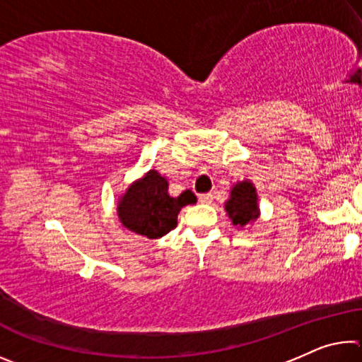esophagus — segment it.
<instances>
[{"label": "esophagus", "instance_id": "obj_1", "mask_svg": "<svg viewBox=\"0 0 362 362\" xmlns=\"http://www.w3.org/2000/svg\"><path fill=\"white\" fill-rule=\"evenodd\" d=\"M199 201L203 204H211L212 201H214V194L212 193H204V194H201L199 196Z\"/></svg>", "mask_w": 362, "mask_h": 362}]
</instances>
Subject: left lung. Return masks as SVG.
<instances>
[{
	"label": "left lung",
	"instance_id": "8db88e82",
	"mask_svg": "<svg viewBox=\"0 0 362 362\" xmlns=\"http://www.w3.org/2000/svg\"><path fill=\"white\" fill-rule=\"evenodd\" d=\"M225 209L235 226H246L254 222L259 216V206H257V193L252 183L247 180L236 183Z\"/></svg>",
	"mask_w": 362,
	"mask_h": 362
}]
</instances>
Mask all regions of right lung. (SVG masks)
<instances>
[{
    "label": "right lung",
    "mask_w": 362,
    "mask_h": 362,
    "mask_svg": "<svg viewBox=\"0 0 362 362\" xmlns=\"http://www.w3.org/2000/svg\"><path fill=\"white\" fill-rule=\"evenodd\" d=\"M196 196L185 189L173 198L168 193V180L156 170L132 183L118 204L121 223L137 235L158 240L177 226V216L183 206L193 204Z\"/></svg>",
    "instance_id": "obj_1"
}]
</instances>
